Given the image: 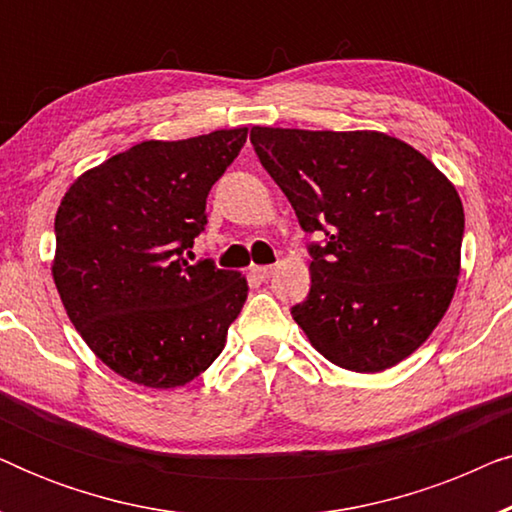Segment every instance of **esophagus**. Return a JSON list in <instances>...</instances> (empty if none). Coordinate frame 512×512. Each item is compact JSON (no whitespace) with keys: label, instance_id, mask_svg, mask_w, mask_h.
<instances>
[{"label":"esophagus","instance_id":"1","mask_svg":"<svg viewBox=\"0 0 512 512\" xmlns=\"http://www.w3.org/2000/svg\"><path fill=\"white\" fill-rule=\"evenodd\" d=\"M251 272H254V275L258 277V279H270L272 277V272H275V268H272V265H254V268H251Z\"/></svg>","mask_w":512,"mask_h":512}]
</instances>
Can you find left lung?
Wrapping results in <instances>:
<instances>
[{"label": "left lung", "mask_w": 512, "mask_h": 512, "mask_svg": "<svg viewBox=\"0 0 512 512\" xmlns=\"http://www.w3.org/2000/svg\"><path fill=\"white\" fill-rule=\"evenodd\" d=\"M261 165L312 244L307 300L291 314L335 366L380 373L422 347L452 303L464 205L452 181L375 130L251 128Z\"/></svg>", "instance_id": "obj_1"}]
</instances>
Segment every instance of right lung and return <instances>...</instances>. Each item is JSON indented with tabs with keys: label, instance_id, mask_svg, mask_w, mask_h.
Instances as JSON below:
<instances>
[{
	"label": "right lung",
	"instance_id": "right-lung-1",
	"mask_svg": "<svg viewBox=\"0 0 512 512\" xmlns=\"http://www.w3.org/2000/svg\"><path fill=\"white\" fill-rule=\"evenodd\" d=\"M247 128L135 144L90 167L55 214L53 282L86 345L116 375L184 387L212 366L249 284L184 249L205 230L207 195Z\"/></svg>",
	"mask_w": 512,
	"mask_h": 512
}]
</instances>
